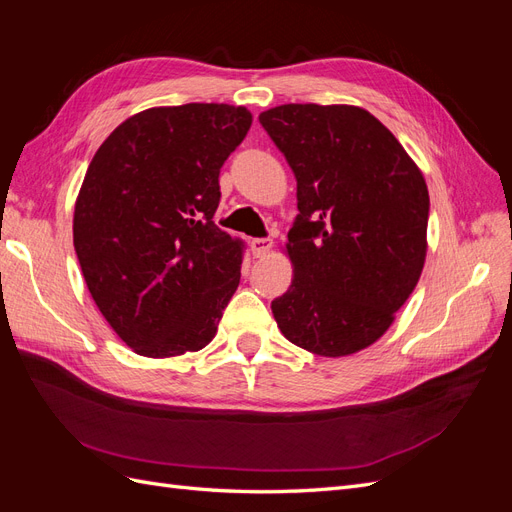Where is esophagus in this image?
I'll return each instance as SVG.
<instances>
[{
    "mask_svg": "<svg viewBox=\"0 0 512 512\" xmlns=\"http://www.w3.org/2000/svg\"><path fill=\"white\" fill-rule=\"evenodd\" d=\"M250 247H252V254H254L256 258H262V256H267V254L271 252L273 241H271V239H252V241H250Z\"/></svg>",
    "mask_w": 512,
    "mask_h": 512,
    "instance_id": "obj_1",
    "label": "esophagus"
}]
</instances>
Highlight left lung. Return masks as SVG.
<instances>
[{
  "label": "left lung",
  "mask_w": 512,
  "mask_h": 512,
  "mask_svg": "<svg viewBox=\"0 0 512 512\" xmlns=\"http://www.w3.org/2000/svg\"><path fill=\"white\" fill-rule=\"evenodd\" d=\"M297 179L286 254L292 284L271 303L282 335L312 354L376 344L427 256L429 192L393 132L361 106L282 104L260 113Z\"/></svg>",
  "instance_id": "obj_1"
}]
</instances>
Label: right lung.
I'll return each instance as SVG.
<instances>
[{
	"label": "right lung",
	"instance_id": "1",
	"mask_svg": "<svg viewBox=\"0 0 512 512\" xmlns=\"http://www.w3.org/2000/svg\"><path fill=\"white\" fill-rule=\"evenodd\" d=\"M245 106H153L98 147L74 203V250L100 314L136 354L205 348L241 280L245 243L213 224Z\"/></svg>",
	"mask_w": 512,
	"mask_h": 512
}]
</instances>
